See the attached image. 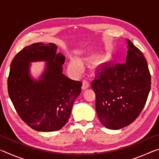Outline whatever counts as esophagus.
Masks as SVG:
<instances>
[{"label": "esophagus", "instance_id": "obj_1", "mask_svg": "<svg viewBox=\"0 0 159 159\" xmlns=\"http://www.w3.org/2000/svg\"><path fill=\"white\" fill-rule=\"evenodd\" d=\"M90 87V82L88 80H83V85H82V89L85 90Z\"/></svg>", "mask_w": 159, "mask_h": 159}]
</instances>
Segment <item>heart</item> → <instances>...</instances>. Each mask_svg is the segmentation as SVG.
<instances>
[{
	"mask_svg": "<svg viewBox=\"0 0 159 159\" xmlns=\"http://www.w3.org/2000/svg\"><path fill=\"white\" fill-rule=\"evenodd\" d=\"M71 67H73V68L76 69H79L80 68L79 62L77 60H73V61H71Z\"/></svg>",
	"mask_w": 159,
	"mask_h": 159,
	"instance_id": "b5f03b06",
	"label": "heart"
}]
</instances>
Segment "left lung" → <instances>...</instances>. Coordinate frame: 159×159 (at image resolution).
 Returning a JSON list of instances; mask_svg holds the SVG:
<instances>
[{"instance_id": "8db88e82", "label": "left lung", "mask_w": 159, "mask_h": 159, "mask_svg": "<svg viewBox=\"0 0 159 159\" xmlns=\"http://www.w3.org/2000/svg\"><path fill=\"white\" fill-rule=\"evenodd\" d=\"M125 63L99 67L91 82L96 95V111L102 124L118 130L140 114L151 89V75L143 54L130 40Z\"/></svg>"}]
</instances>
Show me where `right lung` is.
I'll return each instance as SVG.
<instances>
[{"label":"right lung","mask_w":159,"mask_h":159,"mask_svg":"<svg viewBox=\"0 0 159 159\" xmlns=\"http://www.w3.org/2000/svg\"><path fill=\"white\" fill-rule=\"evenodd\" d=\"M53 43H36L15 56L7 79L10 98L18 115L29 126L41 132L57 131L65 125L82 83L62 74L65 57ZM47 61L39 80L30 76V63Z\"/></svg>","instance_id":"1"}]
</instances>
